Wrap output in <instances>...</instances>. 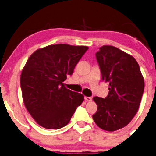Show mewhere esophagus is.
<instances>
[{
    "label": "esophagus",
    "instance_id": "esophagus-1",
    "mask_svg": "<svg viewBox=\"0 0 156 156\" xmlns=\"http://www.w3.org/2000/svg\"><path fill=\"white\" fill-rule=\"evenodd\" d=\"M84 99H85V100H86L87 101H92V97H88V96H85Z\"/></svg>",
    "mask_w": 156,
    "mask_h": 156
}]
</instances>
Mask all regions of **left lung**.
Here are the masks:
<instances>
[{
	"label": "left lung",
	"mask_w": 156,
	"mask_h": 156,
	"mask_svg": "<svg viewBox=\"0 0 156 156\" xmlns=\"http://www.w3.org/2000/svg\"><path fill=\"white\" fill-rule=\"evenodd\" d=\"M96 57L109 92L105 99L93 97L98 108L93 119L101 129L114 132L127 126L138 111L144 79L135 59L116 47L103 45Z\"/></svg>",
	"instance_id": "8db88e82"
}]
</instances>
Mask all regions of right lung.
<instances>
[{
  "label": "right lung",
  "mask_w": 156,
  "mask_h": 156,
  "mask_svg": "<svg viewBox=\"0 0 156 156\" xmlns=\"http://www.w3.org/2000/svg\"><path fill=\"white\" fill-rule=\"evenodd\" d=\"M88 48L51 45L28 58L21 74V88L24 105L39 126L48 129L64 127L83 102V95L66 88L63 82Z\"/></svg>",
  "instance_id": "obj_1"
}]
</instances>
